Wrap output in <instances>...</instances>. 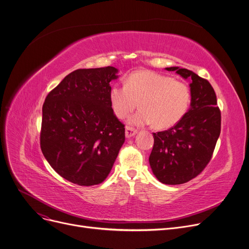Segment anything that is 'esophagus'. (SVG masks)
Here are the masks:
<instances>
[{"label":"esophagus","mask_w":249,"mask_h":249,"mask_svg":"<svg viewBox=\"0 0 249 249\" xmlns=\"http://www.w3.org/2000/svg\"><path fill=\"white\" fill-rule=\"evenodd\" d=\"M136 133H137V130L132 128V127H130V126H127L126 129H125V136H126V138H131V137H133L134 135L136 134Z\"/></svg>","instance_id":"esophagus-1"}]
</instances>
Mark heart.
<instances>
[{
    "label": "heart",
    "instance_id": "1",
    "mask_svg": "<svg viewBox=\"0 0 249 249\" xmlns=\"http://www.w3.org/2000/svg\"><path fill=\"white\" fill-rule=\"evenodd\" d=\"M109 99L119 119H125L139 102L141 109L129 119L130 124H153L157 129H167L186 115L191 103V90L186 83L168 75L138 71L126 77L125 85H112Z\"/></svg>",
    "mask_w": 249,
    "mask_h": 249
}]
</instances>
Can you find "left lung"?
I'll return each mask as SVG.
<instances>
[{
    "label": "left lung",
    "mask_w": 249,
    "mask_h": 249,
    "mask_svg": "<svg viewBox=\"0 0 249 249\" xmlns=\"http://www.w3.org/2000/svg\"><path fill=\"white\" fill-rule=\"evenodd\" d=\"M190 79L191 107L169 130L153 133L154 147L149 157L153 174L166 185L185 184L207 167L220 134L221 116L211 83L192 71L166 67Z\"/></svg>",
    "instance_id": "8db88e82"
}]
</instances>
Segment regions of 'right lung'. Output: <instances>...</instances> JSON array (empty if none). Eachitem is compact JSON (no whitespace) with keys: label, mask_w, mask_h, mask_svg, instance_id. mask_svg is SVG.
Instances as JSON below:
<instances>
[{"label":"right lung","mask_w":249,"mask_h":249,"mask_svg":"<svg viewBox=\"0 0 249 249\" xmlns=\"http://www.w3.org/2000/svg\"><path fill=\"white\" fill-rule=\"evenodd\" d=\"M113 66L76 70L42 106L40 149L52 168L79 186L102 183L125 142V128L110 104Z\"/></svg>","instance_id":"add662e5"}]
</instances>
